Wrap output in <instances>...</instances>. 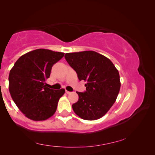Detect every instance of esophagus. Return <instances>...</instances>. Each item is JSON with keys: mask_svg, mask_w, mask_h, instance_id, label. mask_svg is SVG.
Segmentation results:
<instances>
[{"mask_svg": "<svg viewBox=\"0 0 155 155\" xmlns=\"http://www.w3.org/2000/svg\"><path fill=\"white\" fill-rule=\"evenodd\" d=\"M65 92H66V94H71L72 92H71V91H65Z\"/></svg>", "mask_w": 155, "mask_h": 155, "instance_id": "1", "label": "esophagus"}]
</instances>
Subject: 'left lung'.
Wrapping results in <instances>:
<instances>
[{
	"mask_svg": "<svg viewBox=\"0 0 155 155\" xmlns=\"http://www.w3.org/2000/svg\"><path fill=\"white\" fill-rule=\"evenodd\" d=\"M65 58L78 79L87 82L85 92L77 91L78 100L72 104L74 113L86 120L101 118L118 95L121 85L118 70L108 58L95 51L70 52Z\"/></svg>",
	"mask_w": 155,
	"mask_h": 155,
	"instance_id": "left-lung-1",
	"label": "left lung"
}]
</instances>
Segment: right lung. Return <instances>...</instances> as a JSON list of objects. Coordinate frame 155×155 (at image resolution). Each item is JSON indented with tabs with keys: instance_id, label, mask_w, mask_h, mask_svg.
Listing matches in <instances>:
<instances>
[{
	"instance_id": "1",
	"label": "right lung",
	"mask_w": 155,
	"mask_h": 155,
	"mask_svg": "<svg viewBox=\"0 0 155 155\" xmlns=\"http://www.w3.org/2000/svg\"><path fill=\"white\" fill-rule=\"evenodd\" d=\"M64 55V52L36 49L21 56L10 70V94L18 109L28 118L41 121L55 113L65 90L50 89L46 81L52 65Z\"/></svg>"
}]
</instances>
